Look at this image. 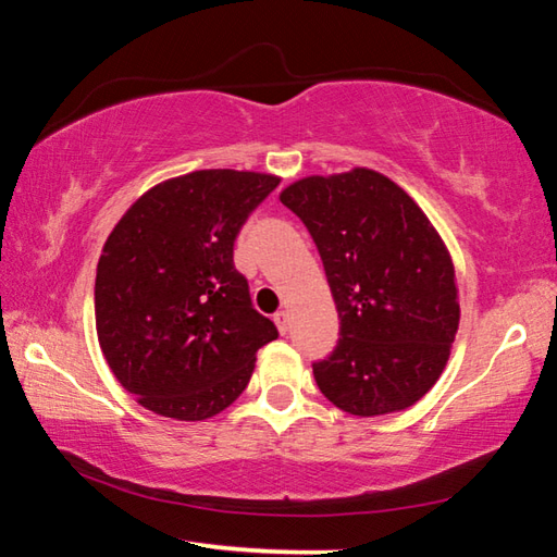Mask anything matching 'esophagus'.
<instances>
[{"label":"esophagus","instance_id":"obj_1","mask_svg":"<svg viewBox=\"0 0 557 557\" xmlns=\"http://www.w3.org/2000/svg\"><path fill=\"white\" fill-rule=\"evenodd\" d=\"M275 324H277V329H280V334H287V329H289V314L285 312V309H280V312H275Z\"/></svg>","mask_w":557,"mask_h":557}]
</instances>
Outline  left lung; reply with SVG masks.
<instances>
[{
    "label": "left lung",
    "instance_id": "8db88e82",
    "mask_svg": "<svg viewBox=\"0 0 557 557\" xmlns=\"http://www.w3.org/2000/svg\"><path fill=\"white\" fill-rule=\"evenodd\" d=\"M307 225L338 312L314 379L361 418L410 408L445 369L459 301L445 243L408 194L371 169L307 176L280 194Z\"/></svg>",
    "mask_w": 557,
    "mask_h": 557
}]
</instances>
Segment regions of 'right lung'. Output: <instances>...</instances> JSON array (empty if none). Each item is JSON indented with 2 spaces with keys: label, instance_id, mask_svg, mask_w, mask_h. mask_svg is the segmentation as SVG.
<instances>
[{
  "label": "right lung",
  "instance_id": "right-lung-1",
  "mask_svg": "<svg viewBox=\"0 0 557 557\" xmlns=\"http://www.w3.org/2000/svg\"><path fill=\"white\" fill-rule=\"evenodd\" d=\"M277 176L201 169L132 203L102 248L96 329L106 361L139 405L206 420L248 385L277 326L250 299L233 245Z\"/></svg>",
  "mask_w": 557,
  "mask_h": 557
}]
</instances>
